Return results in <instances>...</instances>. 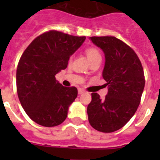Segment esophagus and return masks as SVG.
<instances>
[{
  "label": "esophagus",
  "instance_id": "1",
  "mask_svg": "<svg viewBox=\"0 0 160 160\" xmlns=\"http://www.w3.org/2000/svg\"><path fill=\"white\" fill-rule=\"evenodd\" d=\"M85 92V90L83 89H82V88H78V93L79 94H82V93H83Z\"/></svg>",
  "mask_w": 160,
  "mask_h": 160
}]
</instances>
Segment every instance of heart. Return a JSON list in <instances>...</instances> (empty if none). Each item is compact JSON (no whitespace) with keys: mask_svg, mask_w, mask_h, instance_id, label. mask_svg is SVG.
<instances>
[{"mask_svg":"<svg viewBox=\"0 0 160 160\" xmlns=\"http://www.w3.org/2000/svg\"><path fill=\"white\" fill-rule=\"evenodd\" d=\"M85 53H86L87 56H88V59H89L90 62L94 60V59L101 58V53H100L99 50H98V48L94 47V46H89V47L86 48ZM71 60H72V57H70V61Z\"/></svg>","mask_w":160,"mask_h":160,"instance_id":"heart-1","label":"heart"}]
</instances>
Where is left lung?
Returning <instances> with one entry per match:
<instances>
[{
  "label": "left lung",
  "instance_id": "left-lung-1",
  "mask_svg": "<svg viewBox=\"0 0 160 160\" xmlns=\"http://www.w3.org/2000/svg\"><path fill=\"white\" fill-rule=\"evenodd\" d=\"M90 39L104 52L103 78L108 91L104 100L98 93H91L88 120L94 129L109 133L126 125L138 109L145 87L144 71L135 51L122 40L114 36Z\"/></svg>",
  "mask_w": 160,
  "mask_h": 160
}]
</instances>
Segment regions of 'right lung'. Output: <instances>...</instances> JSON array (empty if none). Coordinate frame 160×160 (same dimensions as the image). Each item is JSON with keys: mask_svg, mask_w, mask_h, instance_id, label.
<instances>
[{"mask_svg": "<svg viewBox=\"0 0 160 160\" xmlns=\"http://www.w3.org/2000/svg\"><path fill=\"white\" fill-rule=\"evenodd\" d=\"M85 38L50 30L37 36L22 53L16 72L18 96L28 117L38 125L57 126L67 118L78 91L62 86L55 76L67 68L70 56Z\"/></svg>", "mask_w": 160, "mask_h": 160, "instance_id": "add662e5", "label": "right lung"}]
</instances>
